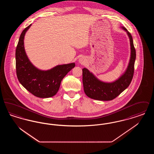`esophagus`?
<instances>
[{
	"mask_svg": "<svg viewBox=\"0 0 154 154\" xmlns=\"http://www.w3.org/2000/svg\"><path fill=\"white\" fill-rule=\"evenodd\" d=\"M79 62L81 64H84L85 62V59L83 57H81L79 60Z\"/></svg>",
	"mask_w": 154,
	"mask_h": 154,
	"instance_id": "34e87169",
	"label": "esophagus"
}]
</instances>
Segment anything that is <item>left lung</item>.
<instances>
[{
    "label": "left lung",
    "mask_w": 154,
    "mask_h": 154,
    "mask_svg": "<svg viewBox=\"0 0 154 154\" xmlns=\"http://www.w3.org/2000/svg\"><path fill=\"white\" fill-rule=\"evenodd\" d=\"M121 28L126 32L130 40L131 52L128 67L124 73L117 80L112 82H105L99 80L87 69H82V83L84 92L91 99L103 101L111 100L128 88L132 81L136 57V50L131 34L124 26Z\"/></svg>",
    "instance_id": "8db88e82"
}]
</instances>
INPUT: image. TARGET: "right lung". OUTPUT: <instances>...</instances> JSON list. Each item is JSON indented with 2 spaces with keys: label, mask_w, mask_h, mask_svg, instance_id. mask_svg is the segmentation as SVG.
I'll use <instances>...</instances> for the list:
<instances>
[{
  "label": "right lung",
  "mask_w": 154,
  "mask_h": 154,
  "mask_svg": "<svg viewBox=\"0 0 154 154\" xmlns=\"http://www.w3.org/2000/svg\"><path fill=\"white\" fill-rule=\"evenodd\" d=\"M31 24L22 31L15 51L16 72L22 86L33 95L47 98L55 95L64 77L75 66L74 63L58 65L41 70L30 62L24 48V37Z\"/></svg>",
  "instance_id": "1"
}]
</instances>
